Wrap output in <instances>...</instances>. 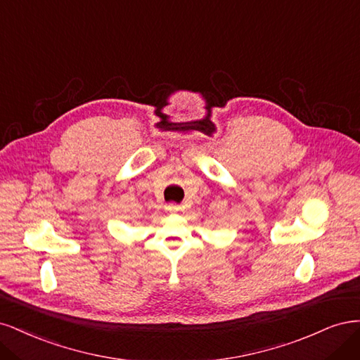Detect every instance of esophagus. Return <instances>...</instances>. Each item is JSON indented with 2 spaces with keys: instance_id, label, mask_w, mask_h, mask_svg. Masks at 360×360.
<instances>
[{
  "instance_id": "obj_1",
  "label": "esophagus",
  "mask_w": 360,
  "mask_h": 360,
  "mask_svg": "<svg viewBox=\"0 0 360 360\" xmlns=\"http://www.w3.org/2000/svg\"><path fill=\"white\" fill-rule=\"evenodd\" d=\"M179 210H181V206L176 205V203H167L166 205V211H169V212H176Z\"/></svg>"
}]
</instances>
